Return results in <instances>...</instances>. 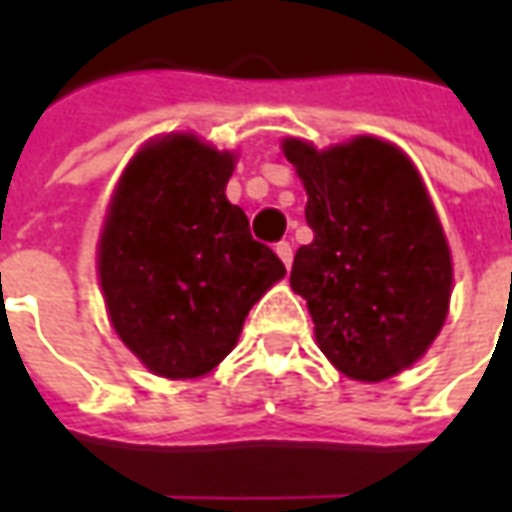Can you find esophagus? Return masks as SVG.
<instances>
[{
    "label": "esophagus",
    "instance_id": "1",
    "mask_svg": "<svg viewBox=\"0 0 512 512\" xmlns=\"http://www.w3.org/2000/svg\"><path fill=\"white\" fill-rule=\"evenodd\" d=\"M274 249H277L279 260H282V263L290 268V263H293V246H290V241H279Z\"/></svg>",
    "mask_w": 512,
    "mask_h": 512
}]
</instances>
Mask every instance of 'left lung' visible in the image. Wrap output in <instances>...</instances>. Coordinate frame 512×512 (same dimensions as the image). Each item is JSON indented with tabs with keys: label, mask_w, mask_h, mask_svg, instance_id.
I'll return each instance as SVG.
<instances>
[{
	"label": "left lung",
	"mask_w": 512,
	"mask_h": 512,
	"mask_svg": "<svg viewBox=\"0 0 512 512\" xmlns=\"http://www.w3.org/2000/svg\"><path fill=\"white\" fill-rule=\"evenodd\" d=\"M282 147L307 189L312 241L293 257L290 285L307 299L318 345L348 378L395 376L428 351L450 304V249L428 191L373 136Z\"/></svg>",
	"instance_id": "1"
}]
</instances>
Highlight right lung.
Wrapping results in <instances>:
<instances>
[{"mask_svg":"<svg viewBox=\"0 0 512 512\" xmlns=\"http://www.w3.org/2000/svg\"><path fill=\"white\" fill-rule=\"evenodd\" d=\"M233 156L194 136L139 150L101 235L98 271L120 340L153 373L197 378L233 351L285 266L227 202Z\"/></svg>","mask_w":512,"mask_h":512,"instance_id":"1","label":"right lung"}]
</instances>
